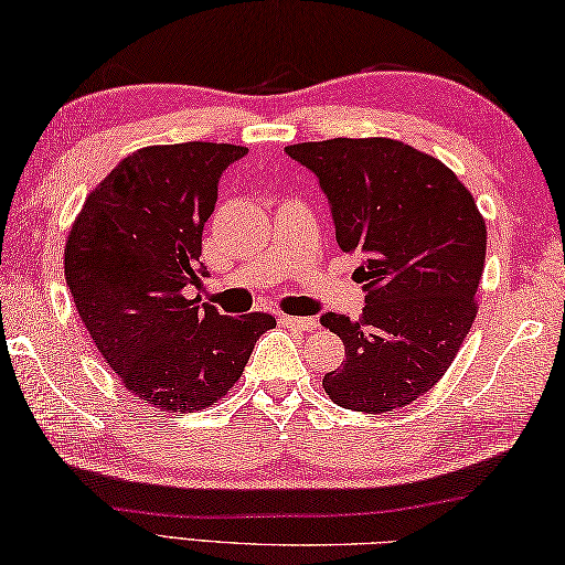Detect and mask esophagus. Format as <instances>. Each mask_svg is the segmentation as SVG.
Returning a JSON list of instances; mask_svg holds the SVG:
<instances>
[{
	"mask_svg": "<svg viewBox=\"0 0 565 565\" xmlns=\"http://www.w3.org/2000/svg\"><path fill=\"white\" fill-rule=\"evenodd\" d=\"M278 321L282 327L299 329V331H312L319 327V321L315 317H292V315H280Z\"/></svg>",
	"mask_w": 565,
	"mask_h": 565,
	"instance_id": "34e87169",
	"label": "esophagus"
}]
</instances>
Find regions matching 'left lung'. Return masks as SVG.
Here are the masks:
<instances>
[{
	"label": "left lung",
	"instance_id": "obj_1",
	"mask_svg": "<svg viewBox=\"0 0 565 565\" xmlns=\"http://www.w3.org/2000/svg\"><path fill=\"white\" fill-rule=\"evenodd\" d=\"M285 153L327 194L341 250L361 253V319L321 315L347 361L321 380L339 407L393 412L439 383L473 324L486 222L441 160L393 138H329Z\"/></svg>",
	"mask_w": 565,
	"mask_h": 565
}]
</instances>
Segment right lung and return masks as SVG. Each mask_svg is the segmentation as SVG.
<instances>
[{
	"label": "right lung",
	"mask_w": 565,
	"mask_h": 565,
	"mask_svg": "<svg viewBox=\"0 0 565 565\" xmlns=\"http://www.w3.org/2000/svg\"><path fill=\"white\" fill-rule=\"evenodd\" d=\"M248 148L148 146L92 190L67 234L65 280L77 315L124 387L163 412L210 407L234 387L275 317H224L200 287L204 222L222 172Z\"/></svg>",
	"instance_id": "add662e5"
}]
</instances>
